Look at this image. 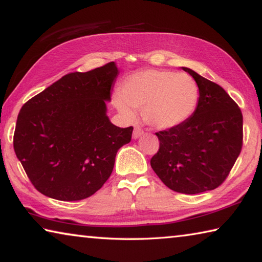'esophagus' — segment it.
<instances>
[{
    "label": "esophagus",
    "mask_w": 262,
    "mask_h": 262,
    "mask_svg": "<svg viewBox=\"0 0 262 262\" xmlns=\"http://www.w3.org/2000/svg\"><path fill=\"white\" fill-rule=\"evenodd\" d=\"M144 134V132L141 129V128H139V127H135L134 128V132H133V139L134 140H137V139H140V137Z\"/></svg>",
    "instance_id": "34e87169"
}]
</instances>
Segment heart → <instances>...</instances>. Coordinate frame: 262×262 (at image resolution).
Wrapping results in <instances>:
<instances>
[{
	"instance_id": "obj_1",
	"label": "heart",
	"mask_w": 262,
	"mask_h": 262,
	"mask_svg": "<svg viewBox=\"0 0 262 262\" xmlns=\"http://www.w3.org/2000/svg\"><path fill=\"white\" fill-rule=\"evenodd\" d=\"M198 100V84L189 75L145 69L123 79L114 105L128 121L135 119L133 108L142 110L147 125L166 130L187 121L196 110Z\"/></svg>"
}]
</instances>
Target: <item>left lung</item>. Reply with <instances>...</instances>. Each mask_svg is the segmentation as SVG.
Here are the masks:
<instances>
[{"label":"left lung","instance_id":"8db88e82","mask_svg":"<svg viewBox=\"0 0 262 262\" xmlns=\"http://www.w3.org/2000/svg\"><path fill=\"white\" fill-rule=\"evenodd\" d=\"M199 88L195 112L179 127L156 133L159 150L150 161L168 188L199 194L223 183L241 154V108L219 84L181 67Z\"/></svg>","mask_w":262,"mask_h":262}]
</instances>
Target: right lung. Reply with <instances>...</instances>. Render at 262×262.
Instances as JSON below:
<instances>
[{"instance_id": "right-lung-1", "label": "right lung", "mask_w": 262, "mask_h": 262, "mask_svg": "<svg viewBox=\"0 0 262 262\" xmlns=\"http://www.w3.org/2000/svg\"><path fill=\"white\" fill-rule=\"evenodd\" d=\"M118 75L115 62L68 74L20 108L14 149L41 194L83 200L110 178L118 150L129 143L133 133V127L115 126L107 117Z\"/></svg>"}]
</instances>
